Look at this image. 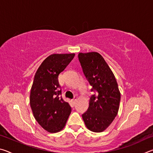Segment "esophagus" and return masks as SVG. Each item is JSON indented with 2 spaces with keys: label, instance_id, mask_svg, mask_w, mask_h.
Returning a JSON list of instances; mask_svg holds the SVG:
<instances>
[{
  "label": "esophagus",
  "instance_id": "obj_1",
  "mask_svg": "<svg viewBox=\"0 0 153 153\" xmlns=\"http://www.w3.org/2000/svg\"><path fill=\"white\" fill-rule=\"evenodd\" d=\"M77 97H74L73 99H72L71 102H72V104H73V105H75V104H76V102L77 101Z\"/></svg>",
  "mask_w": 153,
  "mask_h": 153
}]
</instances>
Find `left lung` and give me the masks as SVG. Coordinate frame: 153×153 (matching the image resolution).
<instances>
[{"instance_id":"obj_1","label":"left lung","mask_w":153,"mask_h":153,"mask_svg":"<svg viewBox=\"0 0 153 153\" xmlns=\"http://www.w3.org/2000/svg\"><path fill=\"white\" fill-rule=\"evenodd\" d=\"M83 73L92 86L89 107L82 114L85 125L90 131L101 132L117 116L121 99L118 84L110 67L99 53L78 55Z\"/></svg>"}]
</instances>
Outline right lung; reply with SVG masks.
Wrapping results in <instances>:
<instances>
[{"instance_id": "add662e5", "label": "right lung", "mask_w": 153, "mask_h": 153, "mask_svg": "<svg viewBox=\"0 0 153 153\" xmlns=\"http://www.w3.org/2000/svg\"><path fill=\"white\" fill-rule=\"evenodd\" d=\"M75 54H53L48 56L35 74L30 92V107L38 123L51 133L65 126L71 108L61 97L58 77Z\"/></svg>"}]
</instances>
